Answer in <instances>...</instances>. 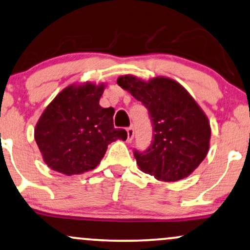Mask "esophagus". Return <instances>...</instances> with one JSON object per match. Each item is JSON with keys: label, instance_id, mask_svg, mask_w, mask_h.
I'll return each instance as SVG.
<instances>
[{"label": "esophagus", "instance_id": "esophagus-1", "mask_svg": "<svg viewBox=\"0 0 250 250\" xmlns=\"http://www.w3.org/2000/svg\"><path fill=\"white\" fill-rule=\"evenodd\" d=\"M127 134H128L127 141H128V142H131V141H133V138H134V128L133 127L127 128Z\"/></svg>", "mask_w": 250, "mask_h": 250}]
</instances>
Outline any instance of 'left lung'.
Instances as JSON below:
<instances>
[{
    "label": "left lung",
    "mask_w": 250,
    "mask_h": 250,
    "mask_svg": "<svg viewBox=\"0 0 250 250\" xmlns=\"http://www.w3.org/2000/svg\"><path fill=\"white\" fill-rule=\"evenodd\" d=\"M117 83L149 112L154 140L146 151L134 150L144 173L177 182L193 172L209 149L211 127L205 113L179 83L156 77L149 81L122 76Z\"/></svg>",
    "instance_id": "8db88e82"
}]
</instances>
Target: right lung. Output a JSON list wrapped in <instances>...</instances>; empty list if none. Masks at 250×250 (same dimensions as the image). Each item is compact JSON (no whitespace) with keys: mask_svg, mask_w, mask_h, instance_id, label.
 Returning a JSON list of instances; mask_svg holds the SVG:
<instances>
[{"mask_svg":"<svg viewBox=\"0 0 250 250\" xmlns=\"http://www.w3.org/2000/svg\"><path fill=\"white\" fill-rule=\"evenodd\" d=\"M104 85H70L51 101L39 117L35 140L44 162L60 173H83L98 167L108 144L127 140L114 128V108L99 104Z\"/></svg>","mask_w":250,"mask_h":250,"instance_id":"1","label":"right lung"}]
</instances>
